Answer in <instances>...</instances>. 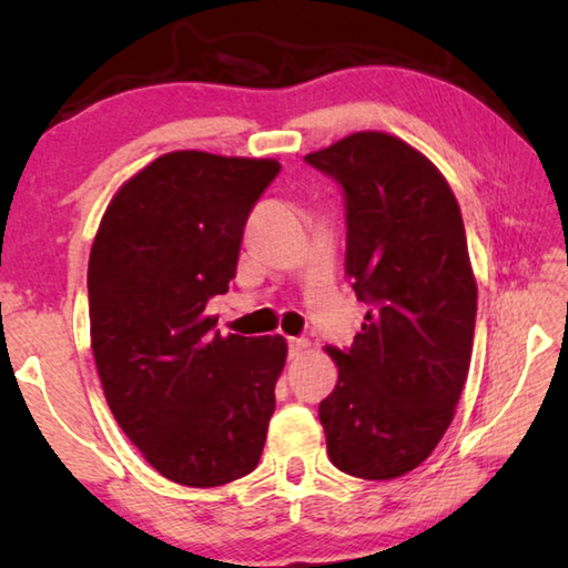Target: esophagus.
<instances>
[{"label":"esophagus","instance_id":"esophagus-1","mask_svg":"<svg viewBox=\"0 0 568 568\" xmlns=\"http://www.w3.org/2000/svg\"><path fill=\"white\" fill-rule=\"evenodd\" d=\"M307 348L305 338H287V351H291V358H297Z\"/></svg>","mask_w":568,"mask_h":568}]
</instances>
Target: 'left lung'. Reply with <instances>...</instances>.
Listing matches in <instances>:
<instances>
[{
	"label": "left lung",
	"instance_id": "obj_1",
	"mask_svg": "<svg viewBox=\"0 0 568 568\" xmlns=\"http://www.w3.org/2000/svg\"><path fill=\"white\" fill-rule=\"evenodd\" d=\"M305 162L345 200V273L368 305L318 416L345 474L388 480L420 466L454 420L476 328V281L448 182L386 132H355Z\"/></svg>",
	"mask_w": 568,
	"mask_h": 568
}]
</instances>
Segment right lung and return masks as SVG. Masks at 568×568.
Here are the masks:
<instances>
[{
	"mask_svg": "<svg viewBox=\"0 0 568 568\" xmlns=\"http://www.w3.org/2000/svg\"><path fill=\"white\" fill-rule=\"evenodd\" d=\"M281 162L180 150L124 182L92 243V353L114 420L152 468L223 486L261 460L281 335L215 331L213 295L237 271L250 210Z\"/></svg>",
	"mask_w": 568,
	"mask_h": 568,
	"instance_id": "1",
	"label": "right lung"
}]
</instances>
